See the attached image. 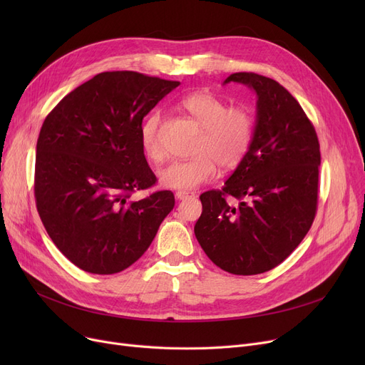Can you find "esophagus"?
<instances>
[{
    "mask_svg": "<svg viewBox=\"0 0 365 365\" xmlns=\"http://www.w3.org/2000/svg\"><path fill=\"white\" fill-rule=\"evenodd\" d=\"M195 194L194 192H187V190H178L176 192V198L183 201V200H189V198H194Z\"/></svg>",
    "mask_w": 365,
    "mask_h": 365,
    "instance_id": "1",
    "label": "esophagus"
}]
</instances>
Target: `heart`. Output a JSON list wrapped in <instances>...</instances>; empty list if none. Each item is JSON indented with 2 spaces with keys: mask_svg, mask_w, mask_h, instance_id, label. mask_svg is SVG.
<instances>
[{
  "mask_svg": "<svg viewBox=\"0 0 365 365\" xmlns=\"http://www.w3.org/2000/svg\"><path fill=\"white\" fill-rule=\"evenodd\" d=\"M182 105L202 127L194 148L195 157L170 163L160 170L158 179L165 187L190 190L215 179L219 165L234 170L244 161L255 136V117L247 106H229L225 99L210 91L190 93ZM161 127L163 115L155 110L140 130L142 149L153 163L164 161L167 153Z\"/></svg>",
  "mask_w": 365,
  "mask_h": 365,
  "instance_id": "1",
  "label": "heart"
}]
</instances>
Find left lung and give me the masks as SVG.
I'll return each mask as SVG.
<instances>
[{
  "label": "left lung",
  "mask_w": 365,
  "mask_h": 365,
  "mask_svg": "<svg viewBox=\"0 0 365 365\" xmlns=\"http://www.w3.org/2000/svg\"><path fill=\"white\" fill-rule=\"evenodd\" d=\"M257 94L253 142L222 189L201 194L195 237L220 269L257 275L289 257L318 205L319 142L314 124L279 83L255 72L229 75ZM234 196L238 205L225 198Z\"/></svg>",
  "instance_id": "8db88e82"
}]
</instances>
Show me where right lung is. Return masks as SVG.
<instances>
[{"label": "right lung", "instance_id": "obj_1", "mask_svg": "<svg viewBox=\"0 0 365 365\" xmlns=\"http://www.w3.org/2000/svg\"><path fill=\"white\" fill-rule=\"evenodd\" d=\"M180 83L102 72L47 115L36 142L35 202L54 245L80 269L110 275L136 262L175 207L140 143L145 115Z\"/></svg>", "mask_w": 365, "mask_h": 365}]
</instances>
